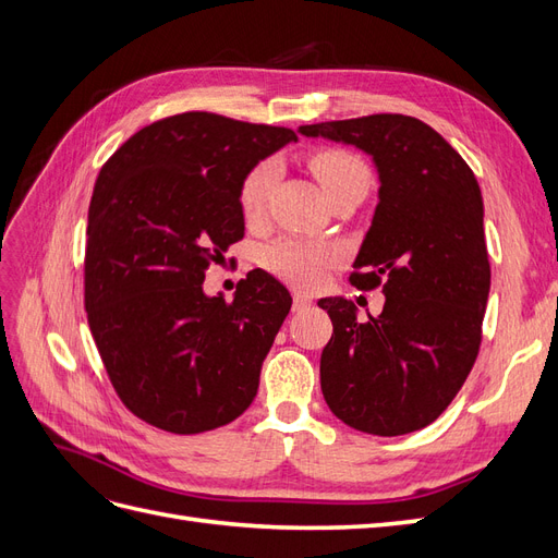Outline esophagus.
Masks as SVG:
<instances>
[{
	"instance_id": "obj_1",
	"label": "esophagus",
	"mask_w": 558,
	"mask_h": 558,
	"mask_svg": "<svg viewBox=\"0 0 558 558\" xmlns=\"http://www.w3.org/2000/svg\"><path fill=\"white\" fill-rule=\"evenodd\" d=\"M312 307V300L307 298V295H302V293H295L293 295V310L295 312H305V310H310Z\"/></svg>"
}]
</instances>
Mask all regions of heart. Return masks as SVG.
I'll list each match as a JSON object with an SVG mask.
<instances>
[{
	"mask_svg": "<svg viewBox=\"0 0 558 558\" xmlns=\"http://www.w3.org/2000/svg\"><path fill=\"white\" fill-rule=\"evenodd\" d=\"M310 170L324 189L326 197L340 193L344 189L361 185L367 189L369 172L361 158L342 148H318L310 156ZM279 177V165L275 160H263L244 177L240 185V207L246 221H258L263 218L269 195ZM337 258V251L324 242H305V240H279L272 246H267L263 253V263L281 277L300 289L314 286L324 269Z\"/></svg>",
	"mask_w": 558,
	"mask_h": 558,
	"instance_id": "heart-1",
	"label": "heart"
}]
</instances>
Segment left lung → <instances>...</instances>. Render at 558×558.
I'll list each match as a JSON object with an SVG mask.
<instances>
[{
  "label": "left lung",
  "instance_id": "8db88e82",
  "mask_svg": "<svg viewBox=\"0 0 558 558\" xmlns=\"http://www.w3.org/2000/svg\"><path fill=\"white\" fill-rule=\"evenodd\" d=\"M363 150L379 177L373 226L351 283L386 298L359 320L347 298H320L332 337L320 353L330 412L361 433L408 435L440 416L475 365L492 289L484 202L465 160L418 118L375 113L298 128Z\"/></svg>",
  "mask_w": 558,
  "mask_h": 558
}]
</instances>
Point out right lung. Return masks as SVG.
<instances>
[{
    "instance_id": "obj_1",
    "label": "right lung",
    "mask_w": 558,
    "mask_h": 558,
    "mask_svg": "<svg viewBox=\"0 0 558 558\" xmlns=\"http://www.w3.org/2000/svg\"><path fill=\"white\" fill-rule=\"evenodd\" d=\"M291 142L289 128L189 111L132 134L99 172L86 230L88 324L116 393L146 424L205 433L256 398L293 298L265 269L248 272L232 302L202 281L244 238V177Z\"/></svg>"
}]
</instances>
